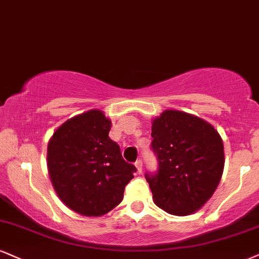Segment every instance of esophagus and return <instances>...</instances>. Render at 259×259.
Listing matches in <instances>:
<instances>
[{
  "instance_id": "34e87169",
  "label": "esophagus",
  "mask_w": 259,
  "mask_h": 259,
  "mask_svg": "<svg viewBox=\"0 0 259 259\" xmlns=\"http://www.w3.org/2000/svg\"><path fill=\"white\" fill-rule=\"evenodd\" d=\"M136 168H137V170H138V173L140 174L143 171V161L142 159H138V161L136 162Z\"/></svg>"
}]
</instances>
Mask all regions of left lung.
I'll return each mask as SVG.
<instances>
[{
    "mask_svg": "<svg viewBox=\"0 0 259 259\" xmlns=\"http://www.w3.org/2000/svg\"><path fill=\"white\" fill-rule=\"evenodd\" d=\"M151 131L158 170L145 179L154 203L177 216L198 211L221 180L225 167L221 136L205 120L173 109L155 117Z\"/></svg>",
    "mask_w": 259,
    "mask_h": 259,
    "instance_id": "1",
    "label": "left lung"
}]
</instances>
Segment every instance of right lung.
<instances>
[{
	"label": "right lung",
	"instance_id": "obj_1",
	"mask_svg": "<svg viewBox=\"0 0 259 259\" xmlns=\"http://www.w3.org/2000/svg\"><path fill=\"white\" fill-rule=\"evenodd\" d=\"M111 121L98 109L68 119L48 143L53 187L73 211L90 218L109 212L123 198L137 170L109 138Z\"/></svg>",
	"mask_w": 259,
	"mask_h": 259
}]
</instances>
